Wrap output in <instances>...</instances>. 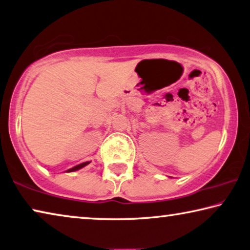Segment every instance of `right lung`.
Returning a JSON list of instances; mask_svg holds the SVG:
<instances>
[{
	"instance_id": "1",
	"label": "right lung",
	"mask_w": 250,
	"mask_h": 250,
	"mask_svg": "<svg viewBox=\"0 0 250 250\" xmlns=\"http://www.w3.org/2000/svg\"><path fill=\"white\" fill-rule=\"evenodd\" d=\"M89 163H90V162H85V163H82V164H79V165H76V167H74L72 168H69V170H68L67 172H74V171H77V170H79V168L86 167V165L89 164Z\"/></svg>"
}]
</instances>
